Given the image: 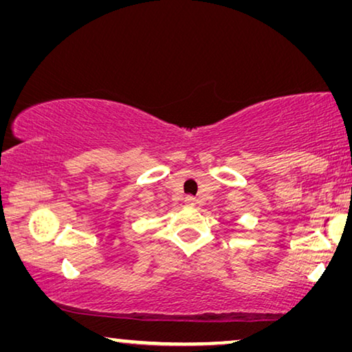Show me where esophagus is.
Masks as SVG:
<instances>
[{"label": "esophagus", "mask_w": 352, "mask_h": 352, "mask_svg": "<svg viewBox=\"0 0 352 352\" xmlns=\"http://www.w3.org/2000/svg\"><path fill=\"white\" fill-rule=\"evenodd\" d=\"M184 204H186V206H195L197 205V200H195L194 197H190V195H188V197L184 199Z\"/></svg>", "instance_id": "esophagus-1"}]
</instances>
